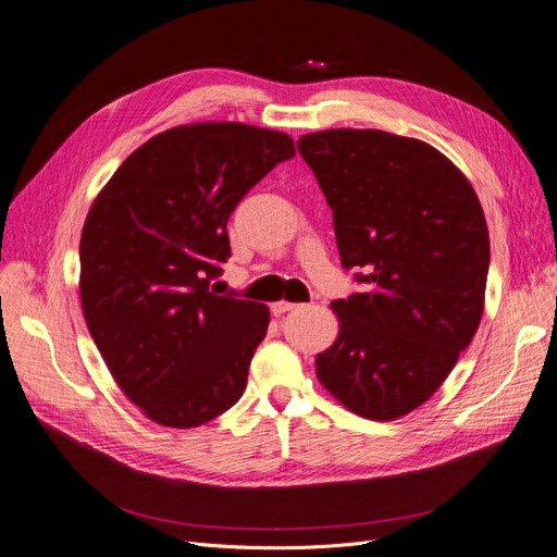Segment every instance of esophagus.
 <instances>
[{
    "label": "esophagus",
    "mask_w": 557,
    "mask_h": 557,
    "mask_svg": "<svg viewBox=\"0 0 557 557\" xmlns=\"http://www.w3.org/2000/svg\"><path fill=\"white\" fill-rule=\"evenodd\" d=\"M295 308H299V304H290V301H276V304L272 306L274 315H283V313H287V310H295Z\"/></svg>",
    "instance_id": "34e87169"
}]
</instances>
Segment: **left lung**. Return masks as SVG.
Here are the masks:
<instances>
[{
	"label": "left lung",
	"instance_id": "left-lung-1",
	"mask_svg": "<svg viewBox=\"0 0 557 557\" xmlns=\"http://www.w3.org/2000/svg\"><path fill=\"white\" fill-rule=\"evenodd\" d=\"M297 148L333 212L341 262L366 285L331 301L341 331L318 354V380L356 416H407L446 382L482 320L478 194L446 154L391 132L324 129Z\"/></svg>",
	"mask_w": 557,
	"mask_h": 557
}]
</instances>
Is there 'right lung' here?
<instances>
[{
	"instance_id": "obj_1",
	"label": "right lung",
	"mask_w": 557,
	"mask_h": 557,
	"mask_svg": "<svg viewBox=\"0 0 557 557\" xmlns=\"http://www.w3.org/2000/svg\"><path fill=\"white\" fill-rule=\"evenodd\" d=\"M295 158L283 132L194 123L148 139L84 221L79 297L121 391L164 428H198L247 388L270 308L221 297L226 224L251 187Z\"/></svg>"
}]
</instances>
